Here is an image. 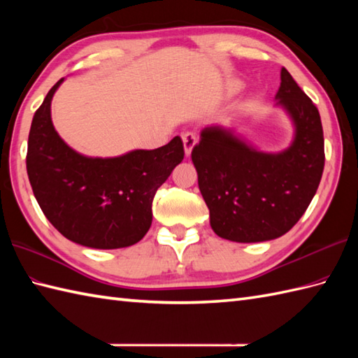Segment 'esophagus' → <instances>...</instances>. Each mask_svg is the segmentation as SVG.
<instances>
[{
  "mask_svg": "<svg viewBox=\"0 0 358 358\" xmlns=\"http://www.w3.org/2000/svg\"><path fill=\"white\" fill-rule=\"evenodd\" d=\"M181 138H183V144H185V154H186V157H189L191 155V152H192V149H194V146L196 144V135L195 134H192V132H186V134H183V136H181Z\"/></svg>",
  "mask_w": 358,
  "mask_h": 358,
  "instance_id": "esophagus-1",
  "label": "esophagus"
}]
</instances>
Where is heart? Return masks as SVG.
I'll return each instance as SVG.
<instances>
[{
  "label": "heart",
  "mask_w": 358,
  "mask_h": 358,
  "mask_svg": "<svg viewBox=\"0 0 358 358\" xmlns=\"http://www.w3.org/2000/svg\"><path fill=\"white\" fill-rule=\"evenodd\" d=\"M240 87H241V85H240L238 81H234V83H231V85H229V94H231V95L237 94L238 90H240Z\"/></svg>",
  "instance_id": "obj_1"
}]
</instances>
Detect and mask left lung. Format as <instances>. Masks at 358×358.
Masks as SVG:
<instances>
[{
	"mask_svg": "<svg viewBox=\"0 0 358 358\" xmlns=\"http://www.w3.org/2000/svg\"><path fill=\"white\" fill-rule=\"evenodd\" d=\"M277 106L294 138L280 152L254 148L232 129L204 127L192 150L210 227L224 240L257 243L285 235L305 214L320 185L324 140L318 109L285 67Z\"/></svg>",
	"mask_w": 358,
	"mask_h": 358,
	"instance_id": "obj_1",
	"label": "left lung"
}]
</instances>
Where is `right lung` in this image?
I'll use <instances>...</instances> for the list:
<instances>
[{"label": "right lung", "instance_id": "1", "mask_svg": "<svg viewBox=\"0 0 358 358\" xmlns=\"http://www.w3.org/2000/svg\"><path fill=\"white\" fill-rule=\"evenodd\" d=\"M63 81L49 90L30 126L26 164L35 199L67 240L94 249L132 246L152 224L158 187L183 162V141L175 136L158 149L110 158L78 154L50 117L53 94Z\"/></svg>", "mask_w": 358, "mask_h": 358}]
</instances>
